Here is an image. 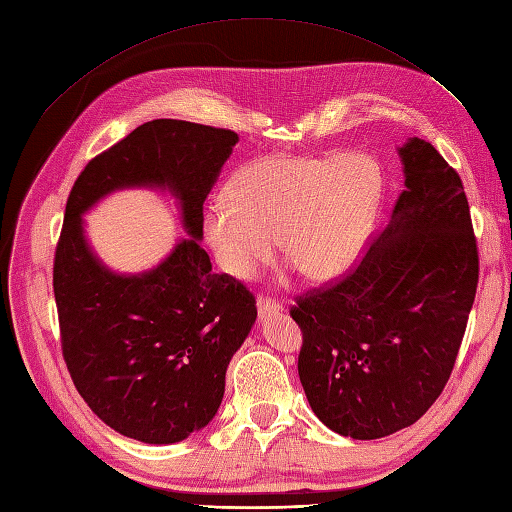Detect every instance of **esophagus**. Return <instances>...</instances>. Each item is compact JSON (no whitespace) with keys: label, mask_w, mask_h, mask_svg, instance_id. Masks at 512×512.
<instances>
[{"label":"esophagus","mask_w":512,"mask_h":512,"mask_svg":"<svg viewBox=\"0 0 512 512\" xmlns=\"http://www.w3.org/2000/svg\"><path fill=\"white\" fill-rule=\"evenodd\" d=\"M258 317L260 319H269V317H276L282 313V306L273 302V299H267V297H258Z\"/></svg>","instance_id":"1"}]
</instances>
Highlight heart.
<instances>
[{"instance_id":"obj_1","label":"heart","mask_w":512,"mask_h":512,"mask_svg":"<svg viewBox=\"0 0 512 512\" xmlns=\"http://www.w3.org/2000/svg\"><path fill=\"white\" fill-rule=\"evenodd\" d=\"M384 199V171L371 154L265 156L236 173L230 193L206 208L204 230L217 263L254 278L276 254L306 282L345 276L371 241Z\"/></svg>"}]
</instances>
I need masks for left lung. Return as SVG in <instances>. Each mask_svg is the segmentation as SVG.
<instances>
[{"mask_svg":"<svg viewBox=\"0 0 512 512\" xmlns=\"http://www.w3.org/2000/svg\"><path fill=\"white\" fill-rule=\"evenodd\" d=\"M397 154L404 186L360 265L297 299V371L319 421L358 441L413 426L454 369L478 286V247L458 173L423 139Z\"/></svg>","mask_w":512,"mask_h":512,"instance_id":"8db88e82","label":"left lung"}]
</instances>
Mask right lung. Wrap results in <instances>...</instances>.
<instances>
[{"label":"right lung","instance_id":"obj_1","mask_svg":"<svg viewBox=\"0 0 512 512\" xmlns=\"http://www.w3.org/2000/svg\"><path fill=\"white\" fill-rule=\"evenodd\" d=\"M239 134L154 119L84 167L67 199L54 260L62 356L93 413L115 432L169 445L206 428L232 356L256 321V299L213 273L204 202ZM123 188L169 190L190 234L152 270L119 274L88 243L81 217Z\"/></svg>","mask_w":512,"mask_h":512}]
</instances>
